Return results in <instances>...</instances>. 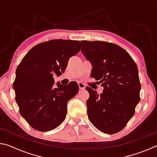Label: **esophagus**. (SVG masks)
I'll return each instance as SVG.
<instances>
[{
	"instance_id": "obj_1",
	"label": "esophagus",
	"mask_w": 157,
	"mask_h": 157,
	"mask_svg": "<svg viewBox=\"0 0 157 157\" xmlns=\"http://www.w3.org/2000/svg\"><path fill=\"white\" fill-rule=\"evenodd\" d=\"M78 86H79V89H81V90H84L85 89V87H86L85 84L82 83V82H78Z\"/></svg>"
}]
</instances>
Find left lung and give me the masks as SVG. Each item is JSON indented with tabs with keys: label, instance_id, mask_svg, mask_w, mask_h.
<instances>
[{
	"label": "left lung",
	"instance_id": "1",
	"mask_svg": "<svg viewBox=\"0 0 157 157\" xmlns=\"http://www.w3.org/2000/svg\"><path fill=\"white\" fill-rule=\"evenodd\" d=\"M81 52L92 66L91 77L102 83L100 95L86 86L87 114L95 128L113 134L132 118L140 101L137 66L123 48L105 41H81Z\"/></svg>",
	"mask_w": 157,
	"mask_h": 157
}]
</instances>
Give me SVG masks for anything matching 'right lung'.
Segmentation results:
<instances>
[{"label":"right lung","instance_id":"obj_1","mask_svg":"<svg viewBox=\"0 0 157 157\" xmlns=\"http://www.w3.org/2000/svg\"><path fill=\"white\" fill-rule=\"evenodd\" d=\"M80 41L53 39L30 49L16 71L13 84L21 115L37 131L56 128L65 120L67 102L78 94L76 82H59L53 76L64 73L70 58L80 50Z\"/></svg>","mask_w":157,"mask_h":157}]
</instances>
